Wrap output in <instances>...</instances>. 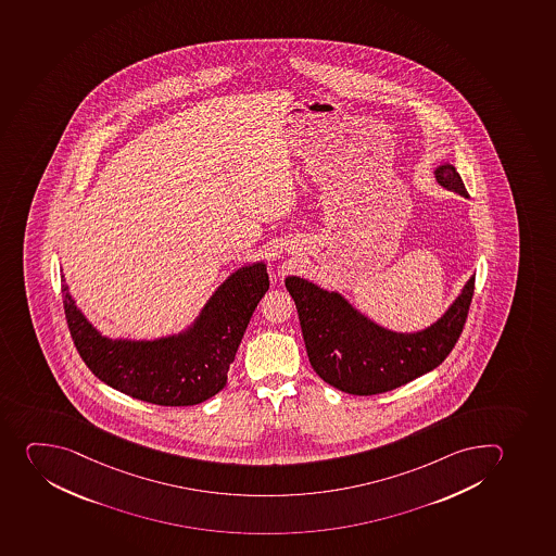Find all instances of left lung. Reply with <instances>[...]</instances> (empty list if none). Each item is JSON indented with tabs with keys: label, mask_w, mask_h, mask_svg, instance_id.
Masks as SVG:
<instances>
[{
	"label": "left lung",
	"mask_w": 556,
	"mask_h": 556,
	"mask_svg": "<svg viewBox=\"0 0 556 556\" xmlns=\"http://www.w3.org/2000/svg\"><path fill=\"white\" fill-rule=\"evenodd\" d=\"M434 177L442 188L469 197L453 164H440ZM473 280L476 276L465 282L439 320L413 332L379 326L342 293L324 290L304 277L288 276L285 285L295 301L315 372L342 392L376 395L431 372L448 356L464 331Z\"/></svg>",
	"instance_id": "left-lung-1"
}]
</instances>
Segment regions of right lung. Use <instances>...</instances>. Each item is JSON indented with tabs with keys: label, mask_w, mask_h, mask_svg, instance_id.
I'll return each mask as SVG.
<instances>
[{
	"label": "right lung",
	"mask_w": 556,
	"mask_h": 556,
	"mask_svg": "<svg viewBox=\"0 0 556 556\" xmlns=\"http://www.w3.org/2000/svg\"><path fill=\"white\" fill-rule=\"evenodd\" d=\"M61 280L67 327L89 370L117 392L159 406H193L225 387L250 316L270 288L265 261H255L232 271L177 334L113 340L87 320L64 274Z\"/></svg>",
	"instance_id": "add662e5"
}]
</instances>
